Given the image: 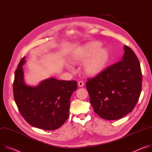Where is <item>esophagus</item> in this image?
<instances>
[{
    "label": "esophagus",
    "mask_w": 152,
    "mask_h": 152,
    "mask_svg": "<svg viewBox=\"0 0 152 152\" xmlns=\"http://www.w3.org/2000/svg\"><path fill=\"white\" fill-rule=\"evenodd\" d=\"M78 85L79 87H83L84 86V82L83 81H80L78 83Z\"/></svg>",
    "instance_id": "34e87169"
}]
</instances>
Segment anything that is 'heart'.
Here are the masks:
<instances>
[{"mask_svg":"<svg viewBox=\"0 0 152 152\" xmlns=\"http://www.w3.org/2000/svg\"><path fill=\"white\" fill-rule=\"evenodd\" d=\"M100 46L99 43L92 42L75 57L76 60H80L84 57L93 56L86 64V71L89 74H94L102 70L107 61L108 51L106 49H99Z\"/></svg>","mask_w":152,"mask_h":152,"instance_id":"obj_1","label":"heart"}]
</instances>
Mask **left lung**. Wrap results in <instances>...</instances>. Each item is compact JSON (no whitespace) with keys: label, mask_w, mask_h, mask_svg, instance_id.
Listing matches in <instances>:
<instances>
[{"label":"left lung","mask_w":152,"mask_h":152,"mask_svg":"<svg viewBox=\"0 0 152 152\" xmlns=\"http://www.w3.org/2000/svg\"><path fill=\"white\" fill-rule=\"evenodd\" d=\"M122 59L88 78L86 86L94 112L107 120L122 118L131 112L142 88L140 61L132 49L124 45Z\"/></svg>","instance_id":"obj_1"}]
</instances>
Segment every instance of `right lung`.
I'll return each instance as SVG.
<instances>
[{"instance_id": "right-lung-1", "label": "right lung", "mask_w": 152, "mask_h": 152, "mask_svg": "<svg viewBox=\"0 0 152 152\" xmlns=\"http://www.w3.org/2000/svg\"><path fill=\"white\" fill-rule=\"evenodd\" d=\"M20 60L15 71L13 94L15 102L25 121L31 126L45 130L58 129L69 116L70 98L77 90L75 80H45L36 87L25 85Z\"/></svg>"}]
</instances>
